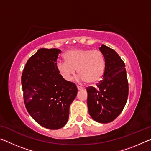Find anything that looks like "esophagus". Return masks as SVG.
<instances>
[{
  "mask_svg": "<svg viewBox=\"0 0 151 151\" xmlns=\"http://www.w3.org/2000/svg\"><path fill=\"white\" fill-rule=\"evenodd\" d=\"M77 89L78 91H81V90H83V88L82 87V86H77Z\"/></svg>",
  "mask_w": 151,
  "mask_h": 151,
  "instance_id": "34e87169",
  "label": "esophagus"
}]
</instances>
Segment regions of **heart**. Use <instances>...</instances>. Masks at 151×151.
<instances>
[{"mask_svg":"<svg viewBox=\"0 0 151 151\" xmlns=\"http://www.w3.org/2000/svg\"><path fill=\"white\" fill-rule=\"evenodd\" d=\"M66 60H58L57 69L66 81L75 76L78 69L80 80L90 85H96L103 77L105 69V58L99 50L77 48L65 53Z\"/></svg>","mask_w":151,"mask_h":151,"instance_id":"b5f03b06","label":"heart"}]
</instances>
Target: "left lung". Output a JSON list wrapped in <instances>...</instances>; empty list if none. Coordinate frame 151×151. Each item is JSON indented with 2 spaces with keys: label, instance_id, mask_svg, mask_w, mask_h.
I'll return each mask as SVG.
<instances>
[{
  "label": "left lung",
  "instance_id": "obj_1",
  "mask_svg": "<svg viewBox=\"0 0 151 151\" xmlns=\"http://www.w3.org/2000/svg\"><path fill=\"white\" fill-rule=\"evenodd\" d=\"M105 58L103 80L97 88L89 86L87 91L88 112L94 121L108 123L118 117L126 104L129 84L125 65L113 49L102 45L99 48Z\"/></svg>",
  "mask_w": 151,
  "mask_h": 151
}]
</instances>
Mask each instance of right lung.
Segmentation results:
<instances>
[{
  "label": "right lung",
  "mask_w": 151,
  "mask_h": 151,
  "mask_svg": "<svg viewBox=\"0 0 151 151\" xmlns=\"http://www.w3.org/2000/svg\"><path fill=\"white\" fill-rule=\"evenodd\" d=\"M60 52L57 48H40L28 60L21 76L28 112L40 125L52 130L66 124L78 92L75 84L64 79L57 69Z\"/></svg>",
  "instance_id": "obj_1"
}]
</instances>
